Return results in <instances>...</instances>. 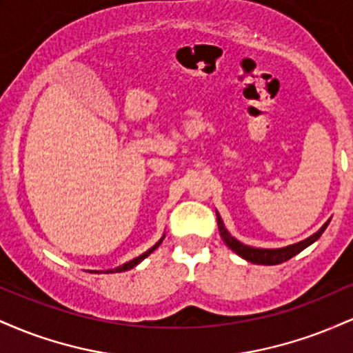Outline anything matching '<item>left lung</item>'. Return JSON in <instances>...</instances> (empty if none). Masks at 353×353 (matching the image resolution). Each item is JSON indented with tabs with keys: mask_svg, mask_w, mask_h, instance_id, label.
I'll return each mask as SVG.
<instances>
[{
	"mask_svg": "<svg viewBox=\"0 0 353 353\" xmlns=\"http://www.w3.org/2000/svg\"><path fill=\"white\" fill-rule=\"evenodd\" d=\"M216 216H217L219 232H221V237L222 241L225 242V245H228L229 249H232L237 255H241L242 259H245L247 262H252V264H259V265H277V264H282V262L289 261V259H292L294 255H297L299 252H302L303 249H307L310 244H314V242L322 236L323 230L327 229V225H329L330 222L329 219V221H327L325 224L317 230V232L312 234L310 237L303 239L301 242H297V244L281 247V249H257V247L242 244V242L237 241L236 237L230 236V232L225 229L224 221H222L221 214H219L217 210H216Z\"/></svg>",
	"mask_w": 353,
	"mask_h": 353,
	"instance_id": "1",
	"label": "left lung"
}]
</instances>
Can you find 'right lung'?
<instances>
[{
    "label": "right lung",
    "instance_id": "add662e5",
    "mask_svg": "<svg viewBox=\"0 0 353 353\" xmlns=\"http://www.w3.org/2000/svg\"><path fill=\"white\" fill-rule=\"evenodd\" d=\"M163 239H164V236L159 239V241L156 242V244H154L151 249L149 250H145L144 254H141L139 257H136V259H132V261H129V262H125V264H123V265H119V267H114V269H108V270H94V272H104V274H114V272H125V270H129V269H132V267H136L137 264H139V262H143L145 257H148L149 254H152L154 250L157 249V247L161 245V242H163ZM89 272H92V270H89Z\"/></svg>",
    "mask_w": 353,
    "mask_h": 353
}]
</instances>
